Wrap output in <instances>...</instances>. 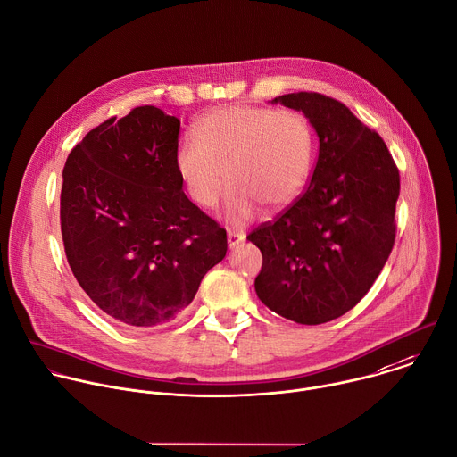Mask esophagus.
I'll return each mask as SVG.
<instances>
[{
	"label": "esophagus",
	"instance_id": "34e87169",
	"mask_svg": "<svg viewBox=\"0 0 457 457\" xmlns=\"http://www.w3.org/2000/svg\"><path fill=\"white\" fill-rule=\"evenodd\" d=\"M244 240H245V235H244V233L228 231V247H229V249H235V247H238V245H240Z\"/></svg>",
	"mask_w": 457,
	"mask_h": 457
}]
</instances>
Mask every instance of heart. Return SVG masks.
<instances>
[{"instance_id": "obj_1", "label": "heart", "mask_w": 457, "mask_h": 457, "mask_svg": "<svg viewBox=\"0 0 457 457\" xmlns=\"http://www.w3.org/2000/svg\"><path fill=\"white\" fill-rule=\"evenodd\" d=\"M195 134L176 150V170L195 204L217 206L229 183L228 217L242 224L258 204L269 212L288 206L305 187L314 136L297 111L228 105L204 114Z\"/></svg>"}]
</instances>
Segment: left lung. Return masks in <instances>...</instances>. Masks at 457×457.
I'll list each match as a JSON object with an SVG mask.
<instances>
[{
  "label": "left lung",
  "mask_w": 457,
  "mask_h": 457,
  "mask_svg": "<svg viewBox=\"0 0 457 457\" xmlns=\"http://www.w3.org/2000/svg\"><path fill=\"white\" fill-rule=\"evenodd\" d=\"M272 104L305 114L320 156L307 192L247 235L263 256L254 290L281 318L321 325L352 311L387 262L400 174L384 139L345 104L307 91Z\"/></svg>",
  "instance_id": "1"
}]
</instances>
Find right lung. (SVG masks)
<instances>
[{
	"instance_id": "add662e5",
	"label": "right lung",
	"mask_w": 457,
	"mask_h": 457,
	"mask_svg": "<svg viewBox=\"0 0 457 457\" xmlns=\"http://www.w3.org/2000/svg\"><path fill=\"white\" fill-rule=\"evenodd\" d=\"M179 127L160 107H134L89 130L62 170L68 263L95 305L127 328L174 321L228 251L226 231L183 192Z\"/></svg>"
}]
</instances>
